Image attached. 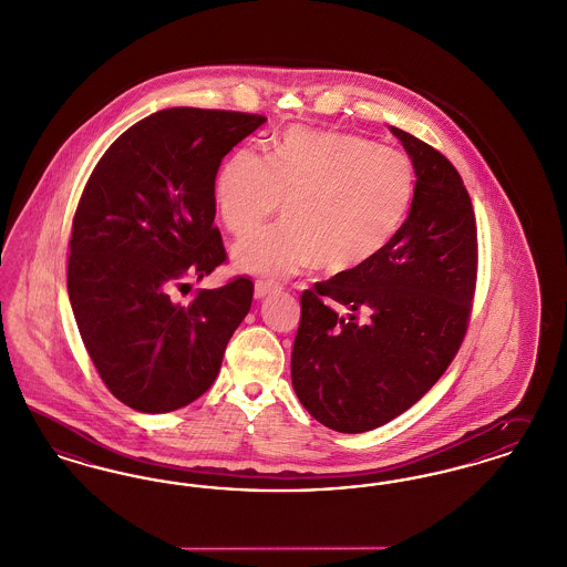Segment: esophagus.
I'll use <instances>...</instances> for the list:
<instances>
[{
  "instance_id": "obj_1",
  "label": "esophagus",
  "mask_w": 567,
  "mask_h": 567,
  "mask_svg": "<svg viewBox=\"0 0 567 567\" xmlns=\"http://www.w3.org/2000/svg\"><path fill=\"white\" fill-rule=\"evenodd\" d=\"M272 290H277V284H272V281H262V279H258L256 281V286H254V295L256 298H265Z\"/></svg>"
}]
</instances>
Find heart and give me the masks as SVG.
Segmentation results:
<instances>
[{
  "label": "heart",
  "mask_w": 567,
  "mask_h": 567,
  "mask_svg": "<svg viewBox=\"0 0 567 567\" xmlns=\"http://www.w3.org/2000/svg\"><path fill=\"white\" fill-rule=\"evenodd\" d=\"M414 194L405 153L302 127L284 132L269 159L235 151L215 185L219 217L235 237L256 233L284 200L281 224L233 249L239 269L272 277L318 262L330 272L367 265L401 230Z\"/></svg>",
  "instance_id": "heart-1"
}]
</instances>
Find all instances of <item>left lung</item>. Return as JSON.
Listing matches in <instances>:
<instances>
[{"label": "left lung", "mask_w": 567, "mask_h": 567, "mask_svg": "<svg viewBox=\"0 0 567 567\" xmlns=\"http://www.w3.org/2000/svg\"><path fill=\"white\" fill-rule=\"evenodd\" d=\"M390 132L416 171L405 224L373 260L300 297L292 386L339 433L378 429L433 388L465 339L476 292V215L461 175L416 136Z\"/></svg>", "instance_id": "obj_1"}]
</instances>
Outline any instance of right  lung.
<instances>
[{
    "label": "right lung",
    "mask_w": 567,
    "mask_h": 567,
    "mask_svg": "<svg viewBox=\"0 0 567 567\" xmlns=\"http://www.w3.org/2000/svg\"><path fill=\"white\" fill-rule=\"evenodd\" d=\"M265 121L189 106L153 113L106 150L83 189L68 297L102 382L136 412H173L205 394L251 307L249 277L189 302L175 292L226 262L215 177Z\"/></svg>",
    "instance_id": "right-lung-1"
}]
</instances>
